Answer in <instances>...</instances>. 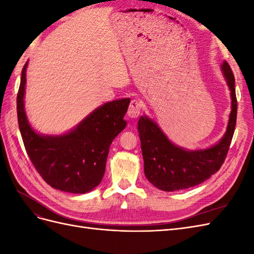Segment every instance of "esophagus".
I'll return each instance as SVG.
<instances>
[{
  "label": "esophagus",
  "instance_id": "1",
  "mask_svg": "<svg viewBox=\"0 0 254 254\" xmlns=\"http://www.w3.org/2000/svg\"><path fill=\"white\" fill-rule=\"evenodd\" d=\"M141 109H142V103L140 101H137V99H132L131 103L129 105L127 115L131 119H136L141 113Z\"/></svg>",
  "mask_w": 254,
  "mask_h": 254
}]
</instances>
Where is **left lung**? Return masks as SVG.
<instances>
[{"instance_id":"1","label":"left lung","mask_w":254,"mask_h":254,"mask_svg":"<svg viewBox=\"0 0 254 254\" xmlns=\"http://www.w3.org/2000/svg\"><path fill=\"white\" fill-rule=\"evenodd\" d=\"M220 70L230 91L231 111L226 132L216 144L200 149L184 148L168 139L157 123L146 114L139 119L137 131L144 159V173L157 189L174 191L193 188L209 179L224 163L235 129L237 102L235 79L226 61L220 64Z\"/></svg>"}]
</instances>
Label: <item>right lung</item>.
<instances>
[{
  "label": "right lung",
  "instance_id": "obj_1",
  "mask_svg": "<svg viewBox=\"0 0 254 254\" xmlns=\"http://www.w3.org/2000/svg\"><path fill=\"white\" fill-rule=\"evenodd\" d=\"M22 70L17 96L20 132L27 155L43 180L54 189L73 194L94 190L106 170L109 147L125 129L129 98L97 107L77 125L61 134H42L28 122L25 112L26 68Z\"/></svg>",
  "mask_w": 254,
  "mask_h": 254
}]
</instances>
